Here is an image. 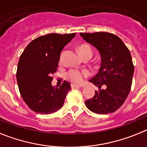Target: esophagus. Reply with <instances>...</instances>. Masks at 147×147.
<instances>
[{
    "label": "esophagus",
    "mask_w": 147,
    "mask_h": 147,
    "mask_svg": "<svg viewBox=\"0 0 147 147\" xmlns=\"http://www.w3.org/2000/svg\"><path fill=\"white\" fill-rule=\"evenodd\" d=\"M82 87L81 86H79V85H76V84H71V88H80Z\"/></svg>",
    "instance_id": "34e87169"
}]
</instances>
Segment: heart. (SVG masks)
Segmentation results:
<instances>
[{"label":"heart","mask_w":147,"mask_h":147,"mask_svg":"<svg viewBox=\"0 0 147 147\" xmlns=\"http://www.w3.org/2000/svg\"><path fill=\"white\" fill-rule=\"evenodd\" d=\"M79 52L82 56L91 55L92 56V49L88 45H82L79 47ZM61 61V59H60ZM89 75V73L86 70H78V69H71L66 74V78L74 83H81L84 79Z\"/></svg>","instance_id":"obj_1"}]
</instances>
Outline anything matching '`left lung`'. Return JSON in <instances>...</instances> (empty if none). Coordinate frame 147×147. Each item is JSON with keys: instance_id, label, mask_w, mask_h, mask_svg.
<instances>
[{"instance_id": "left-lung-1", "label": "left lung", "mask_w": 147, "mask_h": 147, "mask_svg": "<svg viewBox=\"0 0 147 147\" xmlns=\"http://www.w3.org/2000/svg\"><path fill=\"white\" fill-rule=\"evenodd\" d=\"M87 43L99 51L101 58L99 71L89 82L99 90L93 98L85 101L91 111L98 114L115 112L130 92L134 74L131 53L122 40L107 32L80 33ZM104 86L105 89H101Z\"/></svg>"}]
</instances>
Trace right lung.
<instances>
[{
	"mask_svg": "<svg viewBox=\"0 0 147 147\" xmlns=\"http://www.w3.org/2000/svg\"><path fill=\"white\" fill-rule=\"evenodd\" d=\"M73 34H49L28 45L19 58L16 79L21 96L28 107L40 114H50L61 108L71 89L64 81L59 88L52 86L61 52L75 37Z\"/></svg>",
	"mask_w": 147,
	"mask_h": 147,
	"instance_id": "add662e5",
	"label": "right lung"
}]
</instances>
